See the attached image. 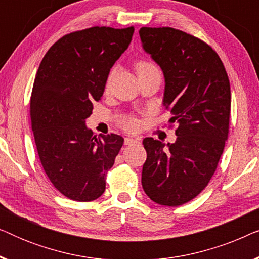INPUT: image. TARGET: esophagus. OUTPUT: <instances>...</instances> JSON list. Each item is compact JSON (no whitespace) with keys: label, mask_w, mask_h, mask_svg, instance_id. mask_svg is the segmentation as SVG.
<instances>
[{"label":"esophagus","mask_w":259,"mask_h":259,"mask_svg":"<svg viewBox=\"0 0 259 259\" xmlns=\"http://www.w3.org/2000/svg\"><path fill=\"white\" fill-rule=\"evenodd\" d=\"M138 143V139H133V138H125V145H132Z\"/></svg>","instance_id":"1"}]
</instances>
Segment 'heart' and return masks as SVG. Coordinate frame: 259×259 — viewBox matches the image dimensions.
<instances>
[{
	"instance_id": "obj_1",
	"label": "heart",
	"mask_w": 259,
	"mask_h": 259,
	"mask_svg": "<svg viewBox=\"0 0 259 259\" xmlns=\"http://www.w3.org/2000/svg\"><path fill=\"white\" fill-rule=\"evenodd\" d=\"M151 68H154V66L150 62L144 61V60H139V61L136 62V70H137L138 75L141 73L146 72V70L151 69ZM113 73L114 72L112 70L111 74H109V76H108V81L112 79ZM120 125H121L122 128H125L126 131H137L140 126V121L137 118H134V116H126V118L120 120Z\"/></svg>"
}]
</instances>
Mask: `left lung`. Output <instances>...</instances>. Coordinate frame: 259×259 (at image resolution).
<instances>
[{
	"label": "left lung",
	"mask_w": 259,
	"mask_h": 259,
	"mask_svg": "<svg viewBox=\"0 0 259 259\" xmlns=\"http://www.w3.org/2000/svg\"><path fill=\"white\" fill-rule=\"evenodd\" d=\"M143 48L165 76L164 106L177 123L175 144L145 138L141 184L154 203L179 206L215 172L229 136L231 91L225 67L200 38L171 27H143Z\"/></svg>",
	"instance_id": "left-lung-1"
}]
</instances>
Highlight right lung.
Wrapping results in <instances>:
<instances>
[{"mask_svg":"<svg viewBox=\"0 0 259 259\" xmlns=\"http://www.w3.org/2000/svg\"><path fill=\"white\" fill-rule=\"evenodd\" d=\"M134 27H92L55 42L42 59L30 98L38 158L53 186L75 201L98 199L123 144L97 137L86 119L105 91L109 70L132 41Z\"/></svg>","mask_w":259,"mask_h":259,"instance_id":"obj_1","label":"right lung"}]
</instances>
